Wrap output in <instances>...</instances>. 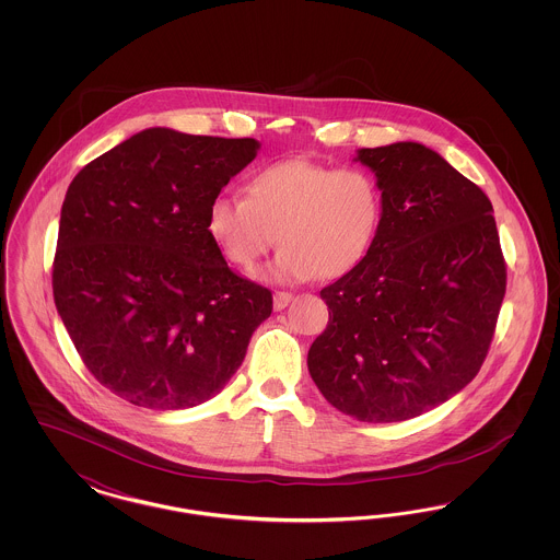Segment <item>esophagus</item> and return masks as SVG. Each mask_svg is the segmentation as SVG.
Segmentation results:
<instances>
[{"label": "esophagus", "mask_w": 560, "mask_h": 560, "mask_svg": "<svg viewBox=\"0 0 560 560\" xmlns=\"http://www.w3.org/2000/svg\"><path fill=\"white\" fill-rule=\"evenodd\" d=\"M292 300V293L275 292V295H272V306H275V311H283Z\"/></svg>", "instance_id": "1"}]
</instances>
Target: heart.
Segmentation results:
<instances>
[{
    "label": "heart",
    "mask_w": 560,
    "mask_h": 560,
    "mask_svg": "<svg viewBox=\"0 0 560 560\" xmlns=\"http://www.w3.org/2000/svg\"><path fill=\"white\" fill-rule=\"evenodd\" d=\"M382 212V188L370 172L298 158L254 172L245 199L215 197L208 231L241 270L256 267L279 241L281 252L262 277L300 283L317 275L338 279L359 267L372 252Z\"/></svg>",
    "instance_id": "1"
}]
</instances>
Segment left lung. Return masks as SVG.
<instances>
[{"label":"left lung","instance_id":"left-lung-1","mask_svg":"<svg viewBox=\"0 0 560 560\" xmlns=\"http://www.w3.org/2000/svg\"><path fill=\"white\" fill-rule=\"evenodd\" d=\"M384 212L368 258L320 290L308 350L320 395L361 422L422 416L479 373L506 293L487 195L420 142L359 149Z\"/></svg>","mask_w":560,"mask_h":560}]
</instances>
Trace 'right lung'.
<instances>
[{
	"mask_svg": "<svg viewBox=\"0 0 560 560\" xmlns=\"http://www.w3.org/2000/svg\"><path fill=\"white\" fill-rule=\"evenodd\" d=\"M258 149L254 138L149 128L69 185L54 302L81 361L113 395L187 409L240 370L272 293L229 268L208 213Z\"/></svg>",
	"mask_w": 560,
	"mask_h": 560,
	"instance_id": "1",
	"label": "right lung"
}]
</instances>
